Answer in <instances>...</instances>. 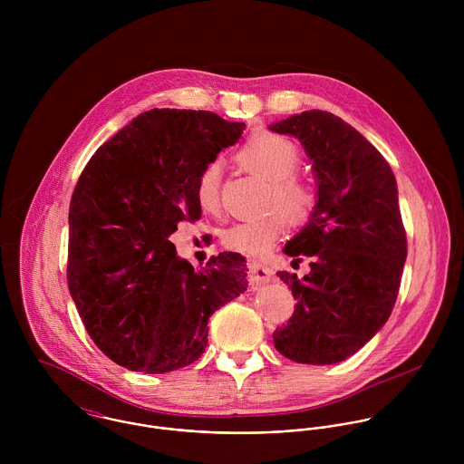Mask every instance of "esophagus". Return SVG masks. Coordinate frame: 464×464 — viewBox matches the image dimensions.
<instances>
[{"label":"esophagus","mask_w":464,"mask_h":464,"mask_svg":"<svg viewBox=\"0 0 464 464\" xmlns=\"http://www.w3.org/2000/svg\"><path fill=\"white\" fill-rule=\"evenodd\" d=\"M273 278V269L269 266L263 265V263H252L250 265V280L252 284L259 285V284H266Z\"/></svg>","instance_id":"esophagus-1"}]
</instances>
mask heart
Here are the masks:
<instances>
[{
  "label": "heart",
  "mask_w": 464,
  "mask_h": 464,
  "mask_svg": "<svg viewBox=\"0 0 464 464\" xmlns=\"http://www.w3.org/2000/svg\"><path fill=\"white\" fill-rule=\"evenodd\" d=\"M239 164L269 182L267 208H282L261 219H248L232 225L223 243L228 250L245 256H265L271 246L284 237L289 221L305 225L316 212L320 193L305 177L295 173L300 166L296 144L273 132L252 133L237 151ZM197 199L207 212H216L221 205V166L207 164L198 177ZM290 219L287 220L286 218Z\"/></svg>",
  "instance_id": "heart-1"
}]
</instances>
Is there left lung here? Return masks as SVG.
Returning <instances> with one entry per match:
<instances>
[{"label":"left lung","mask_w":464,"mask_h":464,"mask_svg":"<svg viewBox=\"0 0 464 464\" xmlns=\"http://www.w3.org/2000/svg\"><path fill=\"white\" fill-rule=\"evenodd\" d=\"M302 140L318 179V207L284 248L311 271L276 275L296 300L275 348L302 364H334L362 348L392 316L407 237L397 180L381 151L325 111H305L269 127ZM293 263V265H295Z\"/></svg>","instance_id":"left-lung-1"}]
</instances>
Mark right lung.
<instances>
[{"mask_svg":"<svg viewBox=\"0 0 464 464\" xmlns=\"http://www.w3.org/2000/svg\"><path fill=\"white\" fill-rule=\"evenodd\" d=\"M243 130L207 111L153 109L83 168L69 203L67 285L85 331L120 366H189L214 311L246 291L241 254L212 256L197 271L169 241L180 221L201 218L199 173Z\"/></svg>","mask_w":464,"mask_h":464,"instance_id":"right-lung-1","label":"right lung"}]
</instances>
